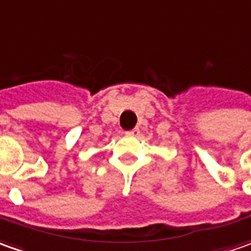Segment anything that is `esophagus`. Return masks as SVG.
Listing matches in <instances>:
<instances>
[{
	"label": "esophagus",
	"instance_id": "esophagus-1",
	"mask_svg": "<svg viewBox=\"0 0 251 251\" xmlns=\"http://www.w3.org/2000/svg\"><path fill=\"white\" fill-rule=\"evenodd\" d=\"M126 134H127V136H133V137H137V136L140 134V129L139 127H134V129H132V130H129Z\"/></svg>",
	"mask_w": 251,
	"mask_h": 251
}]
</instances>
